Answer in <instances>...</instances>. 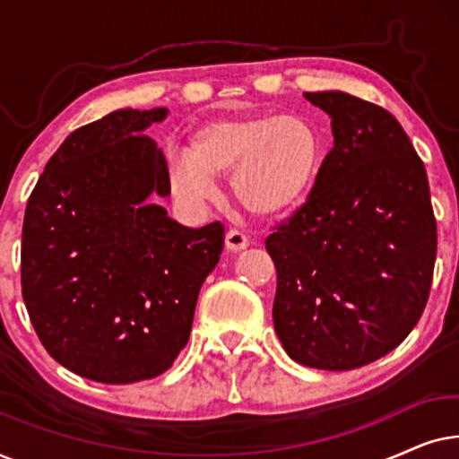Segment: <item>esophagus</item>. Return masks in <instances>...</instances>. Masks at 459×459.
I'll use <instances>...</instances> for the list:
<instances>
[{"instance_id": "obj_1", "label": "esophagus", "mask_w": 459, "mask_h": 459, "mask_svg": "<svg viewBox=\"0 0 459 459\" xmlns=\"http://www.w3.org/2000/svg\"><path fill=\"white\" fill-rule=\"evenodd\" d=\"M248 247V236L240 230H230L225 234V248L231 250V253H238V250H244Z\"/></svg>"}]
</instances>
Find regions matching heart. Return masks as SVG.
I'll use <instances>...</instances> for the list:
<instances>
[{"mask_svg": "<svg viewBox=\"0 0 459 459\" xmlns=\"http://www.w3.org/2000/svg\"><path fill=\"white\" fill-rule=\"evenodd\" d=\"M322 165V140L303 117H219L187 137V152L171 154L179 194L204 203L217 178L230 175L231 196L244 211L273 219L303 204Z\"/></svg>", "mask_w": 459, "mask_h": 459, "instance_id": "heart-1", "label": "heart"}]
</instances>
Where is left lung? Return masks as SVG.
Listing matches in <instances>:
<instances>
[{
    "mask_svg": "<svg viewBox=\"0 0 459 459\" xmlns=\"http://www.w3.org/2000/svg\"><path fill=\"white\" fill-rule=\"evenodd\" d=\"M303 96L330 117L305 204L267 238L273 325L300 366L355 369L397 349L429 300L437 221L426 169L397 118L347 91Z\"/></svg>",
    "mask_w": 459,
    "mask_h": 459,
    "instance_id": "1",
    "label": "left lung"
}]
</instances>
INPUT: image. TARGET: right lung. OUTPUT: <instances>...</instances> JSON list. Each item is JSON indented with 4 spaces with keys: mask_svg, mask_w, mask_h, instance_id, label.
<instances>
[{
    "mask_svg": "<svg viewBox=\"0 0 459 459\" xmlns=\"http://www.w3.org/2000/svg\"><path fill=\"white\" fill-rule=\"evenodd\" d=\"M167 108L110 112L62 142L22 225V299L60 366L104 385L154 378L187 344L223 225L186 228L162 150L143 135Z\"/></svg>",
    "mask_w": 459,
    "mask_h": 459,
    "instance_id": "right-lung-1",
    "label": "right lung"
}]
</instances>
